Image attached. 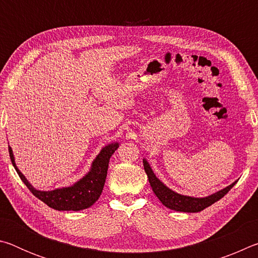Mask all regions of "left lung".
Here are the masks:
<instances>
[{"instance_id":"8db88e82","label":"left lung","mask_w":258,"mask_h":258,"mask_svg":"<svg viewBox=\"0 0 258 258\" xmlns=\"http://www.w3.org/2000/svg\"><path fill=\"white\" fill-rule=\"evenodd\" d=\"M143 166H145V171L149 178V183L152 187V191L155 192V195L158 197V199L169 209L176 212H185V213H198L204 211L205 208H207L216 203L221 198H223L228 192L232 189L233 185L237 183V181L233 182L232 184L224 187L223 190L217 191L215 194H213L208 197L205 198H194V197H187V196L178 195L176 192L172 191L169 187L166 186L163 182H160L158 178L152 172L150 165L148 164L146 159H143Z\"/></svg>"}]
</instances>
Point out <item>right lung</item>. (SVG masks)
Masks as SVG:
<instances>
[{"instance_id":"obj_1","label":"right lung","mask_w":258,"mask_h":258,"mask_svg":"<svg viewBox=\"0 0 258 258\" xmlns=\"http://www.w3.org/2000/svg\"><path fill=\"white\" fill-rule=\"evenodd\" d=\"M118 147V143L106 146L100 151L97 158L94 159L92 167L84 177L72 186L61 187V189L52 191H40L33 187V185L27 181V178L23 175V173L16 166L11 147H9V154H10L12 165L15 166L21 181L25 183L35 197L42 200L49 207L56 209V211L77 212L91 207L99 199L103 190L104 182H106L109 160Z\"/></svg>"}]
</instances>
